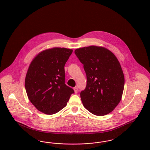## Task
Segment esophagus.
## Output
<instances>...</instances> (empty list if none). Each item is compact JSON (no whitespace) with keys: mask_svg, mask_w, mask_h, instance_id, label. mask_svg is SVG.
Segmentation results:
<instances>
[{"mask_svg":"<svg viewBox=\"0 0 150 150\" xmlns=\"http://www.w3.org/2000/svg\"><path fill=\"white\" fill-rule=\"evenodd\" d=\"M74 91H75V93H78V88L76 86V87H75V88H74Z\"/></svg>","mask_w":150,"mask_h":150,"instance_id":"34e87169","label":"esophagus"}]
</instances>
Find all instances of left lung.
<instances>
[{
	"mask_svg": "<svg viewBox=\"0 0 150 150\" xmlns=\"http://www.w3.org/2000/svg\"><path fill=\"white\" fill-rule=\"evenodd\" d=\"M83 64L86 86L80 93L84 107L91 113L103 116L119 104L125 86V77L117 57L107 48L90 46L75 50Z\"/></svg>",
	"mask_w": 150,
	"mask_h": 150,
	"instance_id": "obj_1",
	"label": "left lung"
}]
</instances>
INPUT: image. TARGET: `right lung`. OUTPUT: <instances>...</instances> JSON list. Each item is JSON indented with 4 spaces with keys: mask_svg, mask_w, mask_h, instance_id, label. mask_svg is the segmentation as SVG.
Masks as SVG:
<instances>
[{
    "mask_svg": "<svg viewBox=\"0 0 150 150\" xmlns=\"http://www.w3.org/2000/svg\"><path fill=\"white\" fill-rule=\"evenodd\" d=\"M72 50L55 47L38 54L29 66L25 88L32 104L39 111L51 115L67 105L71 88L65 84L64 66Z\"/></svg>",
    "mask_w": 150,
    "mask_h": 150,
    "instance_id": "right-lung-1",
    "label": "right lung"
}]
</instances>
